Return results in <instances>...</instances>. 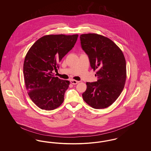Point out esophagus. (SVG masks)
Segmentation results:
<instances>
[{"instance_id": "obj_1", "label": "esophagus", "mask_w": 151, "mask_h": 151, "mask_svg": "<svg viewBox=\"0 0 151 151\" xmlns=\"http://www.w3.org/2000/svg\"><path fill=\"white\" fill-rule=\"evenodd\" d=\"M71 83H72V84L73 85H75V84H77L79 83V81H77V80H71Z\"/></svg>"}]
</instances>
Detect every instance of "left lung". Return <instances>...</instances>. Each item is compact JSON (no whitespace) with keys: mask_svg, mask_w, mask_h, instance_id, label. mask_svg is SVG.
Segmentation results:
<instances>
[{"mask_svg":"<svg viewBox=\"0 0 151 151\" xmlns=\"http://www.w3.org/2000/svg\"><path fill=\"white\" fill-rule=\"evenodd\" d=\"M82 49L88 55L91 67L97 70V81L86 83L83 98L97 109L112 105L122 93L126 80V59L121 49L108 37L96 33L80 36Z\"/></svg>","mask_w":151,"mask_h":151,"instance_id":"left-lung-1","label":"left lung"}]
</instances>
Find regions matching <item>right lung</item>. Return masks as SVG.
<instances>
[{"label": "right lung", "instance_id": "1", "mask_svg": "<svg viewBox=\"0 0 151 151\" xmlns=\"http://www.w3.org/2000/svg\"><path fill=\"white\" fill-rule=\"evenodd\" d=\"M78 35H49L39 38L28 51L23 65L25 85L38 108L52 110L61 105L70 81L54 76L62 59L74 46Z\"/></svg>", "mask_w": 151, "mask_h": 151}]
</instances>
